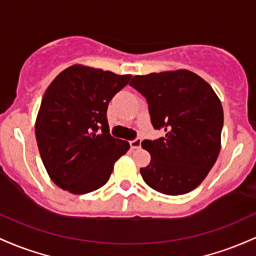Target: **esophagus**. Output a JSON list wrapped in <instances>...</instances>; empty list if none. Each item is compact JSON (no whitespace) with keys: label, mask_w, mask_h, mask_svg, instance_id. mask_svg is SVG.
I'll list each match as a JSON object with an SVG mask.
<instances>
[{"label":"esophagus","mask_w":256,"mask_h":256,"mask_svg":"<svg viewBox=\"0 0 256 256\" xmlns=\"http://www.w3.org/2000/svg\"><path fill=\"white\" fill-rule=\"evenodd\" d=\"M130 148H140V145H142V139H139V138H138V139H134V140H132L130 142Z\"/></svg>","instance_id":"esophagus-1"}]
</instances>
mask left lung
<instances>
[{"label": "left lung", "instance_id": "1", "mask_svg": "<svg viewBox=\"0 0 256 256\" xmlns=\"http://www.w3.org/2000/svg\"><path fill=\"white\" fill-rule=\"evenodd\" d=\"M129 84L148 100L154 129L166 132L164 138L142 142L151 154L150 164L140 168L144 182L169 196L194 190L221 148L219 96L202 77L185 68L136 74Z\"/></svg>", "mask_w": 256, "mask_h": 256}]
</instances>
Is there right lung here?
Instances as JSON below:
<instances>
[{
    "mask_svg": "<svg viewBox=\"0 0 256 256\" xmlns=\"http://www.w3.org/2000/svg\"><path fill=\"white\" fill-rule=\"evenodd\" d=\"M130 77L74 64L48 86L35 134L46 170L60 188L74 194L98 190L129 150L128 142L108 133L106 111Z\"/></svg>",
    "mask_w": 256,
    "mask_h": 256,
    "instance_id": "add662e5",
    "label": "right lung"
}]
</instances>
